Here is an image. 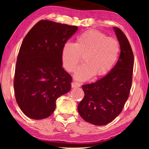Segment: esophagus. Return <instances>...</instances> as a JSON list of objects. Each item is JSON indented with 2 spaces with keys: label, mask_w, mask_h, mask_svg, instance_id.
<instances>
[{
  "label": "esophagus",
  "mask_w": 149,
  "mask_h": 149,
  "mask_svg": "<svg viewBox=\"0 0 149 149\" xmlns=\"http://www.w3.org/2000/svg\"><path fill=\"white\" fill-rule=\"evenodd\" d=\"M72 88H74V87H79L81 86V84L79 83H77V82H75V81H74V82L72 83Z\"/></svg>",
  "instance_id": "34e87169"
}]
</instances>
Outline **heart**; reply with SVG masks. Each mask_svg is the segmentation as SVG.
Listing matches in <instances>:
<instances>
[{
    "instance_id": "b5f03b06",
    "label": "heart",
    "mask_w": 149,
    "mask_h": 149,
    "mask_svg": "<svg viewBox=\"0 0 149 149\" xmlns=\"http://www.w3.org/2000/svg\"><path fill=\"white\" fill-rule=\"evenodd\" d=\"M120 49L116 38L97 30H87L77 36L74 44L68 42L63 45L61 60L64 68L72 72L83 56L85 63L77 68L74 77L84 81L94 75L100 77L109 73L117 62Z\"/></svg>"
}]
</instances>
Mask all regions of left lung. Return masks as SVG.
I'll list each match as a JSON object with an SVG mask.
<instances>
[{
  "mask_svg": "<svg viewBox=\"0 0 149 149\" xmlns=\"http://www.w3.org/2000/svg\"><path fill=\"white\" fill-rule=\"evenodd\" d=\"M113 29L121 47L119 60L103 78L83 85L85 95L78 105L81 117L95 125H107L121 113L132 86L133 52L123 32L117 27Z\"/></svg>",
  "mask_w": 149,
  "mask_h": 149,
  "instance_id": "8db88e82",
  "label": "left lung"
}]
</instances>
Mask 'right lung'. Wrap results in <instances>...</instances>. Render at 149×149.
I'll list each match as a JSON object with an SVG mask.
<instances>
[{
    "label": "right lung",
    "mask_w": 149,
    "mask_h": 149,
    "mask_svg": "<svg viewBox=\"0 0 149 149\" xmlns=\"http://www.w3.org/2000/svg\"><path fill=\"white\" fill-rule=\"evenodd\" d=\"M77 30V26L40 20L24 38L13 85L18 106L30 119L49 117L56 100L70 90L72 77L62 68L61 52Z\"/></svg>",
    "instance_id": "right-lung-1"
}]
</instances>
